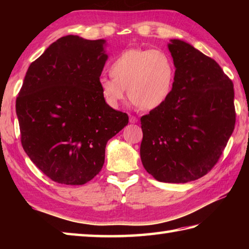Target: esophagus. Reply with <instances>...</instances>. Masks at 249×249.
<instances>
[{
  "instance_id": "34e87169",
  "label": "esophagus",
  "mask_w": 249,
  "mask_h": 249,
  "mask_svg": "<svg viewBox=\"0 0 249 249\" xmlns=\"http://www.w3.org/2000/svg\"><path fill=\"white\" fill-rule=\"evenodd\" d=\"M137 117L136 116H134V115H129V123H132V124H135V123H137Z\"/></svg>"
}]
</instances>
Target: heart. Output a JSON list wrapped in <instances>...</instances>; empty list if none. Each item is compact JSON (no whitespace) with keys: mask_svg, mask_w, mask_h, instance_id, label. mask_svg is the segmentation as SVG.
Listing matches in <instances>:
<instances>
[{"mask_svg":"<svg viewBox=\"0 0 249 249\" xmlns=\"http://www.w3.org/2000/svg\"><path fill=\"white\" fill-rule=\"evenodd\" d=\"M112 78H101V95L109 107L117 108L128 90L132 104L153 109L166 102L175 81V65L159 49H127L108 67Z\"/></svg>","mask_w":249,"mask_h":249,"instance_id":"heart-1","label":"heart"}]
</instances>
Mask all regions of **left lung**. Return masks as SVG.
<instances>
[{"label":"left lung","mask_w":249,"mask_h":249,"mask_svg":"<svg viewBox=\"0 0 249 249\" xmlns=\"http://www.w3.org/2000/svg\"><path fill=\"white\" fill-rule=\"evenodd\" d=\"M176 67L169 98L142 116V166L156 180L185 183L216 165L235 127L234 88L214 59L171 39Z\"/></svg>","instance_id":"obj_1"}]
</instances>
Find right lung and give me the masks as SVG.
I'll list each match as a JSON object with an SVG mask.
<instances>
[{
	"label": "right lung",
	"mask_w": 249,
	"mask_h": 249,
	"mask_svg": "<svg viewBox=\"0 0 249 249\" xmlns=\"http://www.w3.org/2000/svg\"><path fill=\"white\" fill-rule=\"evenodd\" d=\"M104 39L61 37L33 61L16 99L20 142L54 182L81 185L102 169L108 140L128 123L104 102Z\"/></svg>",
	"instance_id": "1"
}]
</instances>
